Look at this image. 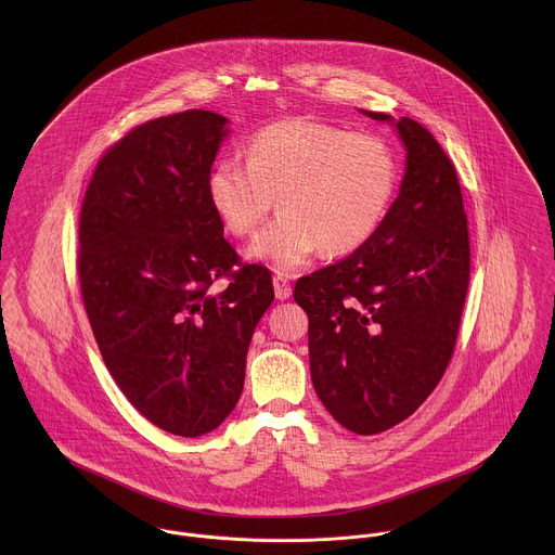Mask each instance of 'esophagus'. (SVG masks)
<instances>
[{
	"label": "esophagus",
	"instance_id": "obj_1",
	"mask_svg": "<svg viewBox=\"0 0 555 555\" xmlns=\"http://www.w3.org/2000/svg\"><path fill=\"white\" fill-rule=\"evenodd\" d=\"M273 288H275V297H278L280 301H284V299L291 297V282H288L286 275L278 273V275L273 278Z\"/></svg>",
	"mask_w": 555,
	"mask_h": 555
}]
</instances>
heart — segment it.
<instances>
[{"label": "heart", "instance_id": "b5f03b06", "mask_svg": "<svg viewBox=\"0 0 555 555\" xmlns=\"http://www.w3.org/2000/svg\"><path fill=\"white\" fill-rule=\"evenodd\" d=\"M397 179L396 152L383 137L284 119L251 134L245 164L218 159L207 196L235 237L254 235L275 198L282 214L254 238L249 256L295 271L318 249L344 256L374 237L391 209Z\"/></svg>", "mask_w": 555, "mask_h": 555}]
</instances>
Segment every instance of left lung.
Listing matches in <instances>:
<instances>
[{
  "mask_svg": "<svg viewBox=\"0 0 555 555\" xmlns=\"http://www.w3.org/2000/svg\"><path fill=\"white\" fill-rule=\"evenodd\" d=\"M396 128L408 152L405 175L378 233L295 284V301L310 320L317 396L359 436L396 427L436 389L470 284L468 216L455 164L418 121L401 117Z\"/></svg>",
  "mask_w": 555,
  "mask_h": 555,
  "instance_id": "obj_1",
  "label": "left lung"
}]
</instances>
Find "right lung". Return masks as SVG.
<instances>
[{
    "label": "right lung",
    "mask_w": 555,
    "mask_h": 555,
    "mask_svg": "<svg viewBox=\"0 0 555 555\" xmlns=\"http://www.w3.org/2000/svg\"><path fill=\"white\" fill-rule=\"evenodd\" d=\"M227 121L192 108L137 126L98 159L80 205V295L104 365L147 421L183 438L237 405L273 301L271 271L238 258L207 196Z\"/></svg>",
    "instance_id": "add662e5"
}]
</instances>
